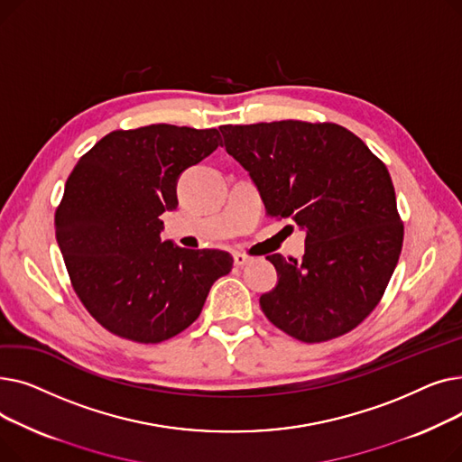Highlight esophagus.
Instances as JSON below:
<instances>
[{
  "instance_id": "esophagus-1",
  "label": "esophagus",
  "mask_w": 462,
  "mask_h": 462,
  "mask_svg": "<svg viewBox=\"0 0 462 462\" xmlns=\"http://www.w3.org/2000/svg\"><path fill=\"white\" fill-rule=\"evenodd\" d=\"M249 256L247 254H241V253H234V263L237 265V268H244L245 263H249Z\"/></svg>"
}]
</instances>
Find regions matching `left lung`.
Segmentation results:
<instances>
[{
  "instance_id": "obj_1",
  "label": "left lung",
  "mask_w": 462,
  "mask_h": 462,
  "mask_svg": "<svg viewBox=\"0 0 462 462\" xmlns=\"http://www.w3.org/2000/svg\"><path fill=\"white\" fill-rule=\"evenodd\" d=\"M226 152L260 190L270 217L307 232L305 254L265 256L279 282L260 296L268 320L303 343L352 331L382 300L404 228L385 164L337 124L298 119L223 125Z\"/></svg>"
}]
</instances>
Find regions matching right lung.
<instances>
[{
  "mask_svg": "<svg viewBox=\"0 0 462 462\" xmlns=\"http://www.w3.org/2000/svg\"><path fill=\"white\" fill-rule=\"evenodd\" d=\"M223 143L217 129L148 125L112 131L80 157L56 209V239L70 284L110 333L155 345L200 317L211 284L232 270L217 249L161 241L178 208L183 170Z\"/></svg>",
  "mask_w": 462,
  "mask_h": 462,
  "instance_id": "add662e5",
  "label": "right lung"
}]
</instances>
